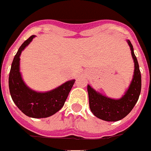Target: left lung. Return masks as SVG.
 Returning a JSON list of instances; mask_svg holds the SVG:
<instances>
[{"mask_svg": "<svg viewBox=\"0 0 151 151\" xmlns=\"http://www.w3.org/2000/svg\"><path fill=\"white\" fill-rule=\"evenodd\" d=\"M134 62V74L129 89L125 95L119 99H114L102 95L88 85L89 108L92 113L105 121L115 122L127 116L137 102L141 91V75L137 57L134 55L131 42L127 40Z\"/></svg>", "mask_w": 151, "mask_h": 151, "instance_id": "left-lung-1", "label": "left lung"}]
</instances>
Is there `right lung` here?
Here are the masks:
<instances>
[{"instance_id": "obj_1", "label": "right lung", "mask_w": 151, "mask_h": 151, "mask_svg": "<svg viewBox=\"0 0 151 151\" xmlns=\"http://www.w3.org/2000/svg\"><path fill=\"white\" fill-rule=\"evenodd\" d=\"M35 37L32 35L26 40L14 58L9 74V90L14 103L26 116L32 118H45L62 109L76 80L68 81L45 93L35 92L26 86L20 73V55Z\"/></svg>"}]
</instances>
